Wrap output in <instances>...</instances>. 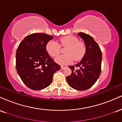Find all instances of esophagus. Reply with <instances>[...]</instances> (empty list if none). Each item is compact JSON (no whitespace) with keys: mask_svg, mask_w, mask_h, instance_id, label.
Masks as SVG:
<instances>
[{"mask_svg":"<svg viewBox=\"0 0 122 122\" xmlns=\"http://www.w3.org/2000/svg\"><path fill=\"white\" fill-rule=\"evenodd\" d=\"M61 69H65V66H61Z\"/></svg>","mask_w":122,"mask_h":122,"instance_id":"34e87169","label":"esophagus"}]
</instances>
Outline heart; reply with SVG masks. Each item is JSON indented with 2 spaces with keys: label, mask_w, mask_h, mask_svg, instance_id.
Listing matches in <instances>:
<instances>
[{
  "label": "heart",
  "mask_w": 122,
  "mask_h": 122,
  "mask_svg": "<svg viewBox=\"0 0 122 122\" xmlns=\"http://www.w3.org/2000/svg\"><path fill=\"white\" fill-rule=\"evenodd\" d=\"M60 45L66 47L65 54L60 56L56 58V62L60 65H66L71 64L74 60H80L84 56L86 48L83 43L79 41L77 37L68 36L61 38L60 40ZM60 45L54 41H49L46 43V49L51 57H56L60 53Z\"/></svg>",
  "instance_id": "obj_1"
}]
</instances>
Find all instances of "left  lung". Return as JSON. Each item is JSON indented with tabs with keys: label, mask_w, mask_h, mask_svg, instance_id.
Here are the masks:
<instances>
[{
	"label": "left lung",
	"mask_w": 122,
	"mask_h": 122,
	"mask_svg": "<svg viewBox=\"0 0 122 122\" xmlns=\"http://www.w3.org/2000/svg\"><path fill=\"white\" fill-rule=\"evenodd\" d=\"M77 35L84 41L86 51L82 60L74 66H69L72 73L66 77L71 87L78 91H84L94 85L101 73L102 54L99 45L91 36L84 33Z\"/></svg>",
	"instance_id": "1"
}]
</instances>
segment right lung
<instances>
[{
	"instance_id": "1",
	"label": "right lung",
	"mask_w": 122,
	"mask_h": 122,
	"mask_svg": "<svg viewBox=\"0 0 122 122\" xmlns=\"http://www.w3.org/2000/svg\"><path fill=\"white\" fill-rule=\"evenodd\" d=\"M53 38L44 33H34L26 36L16 50V71L23 83L33 90L47 87L54 73L61 69L46 49Z\"/></svg>"
}]
</instances>
